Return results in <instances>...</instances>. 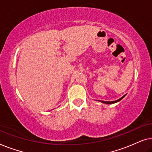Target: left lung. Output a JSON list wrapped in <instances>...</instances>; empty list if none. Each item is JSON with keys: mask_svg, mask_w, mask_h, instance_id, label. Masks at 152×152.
<instances>
[{"mask_svg": "<svg viewBox=\"0 0 152 152\" xmlns=\"http://www.w3.org/2000/svg\"><path fill=\"white\" fill-rule=\"evenodd\" d=\"M126 95H124V96H122L121 98H120L119 99H118V100H115V101H111V102H107V101H102V100H99V102H103V103H104V104H113V103H116V102H119V101H120L121 100V99L123 98V97H124V96H125Z\"/></svg>", "mask_w": 152, "mask_h": 152, "instance_id": "1", "label": "left lung"}]
</instances>
